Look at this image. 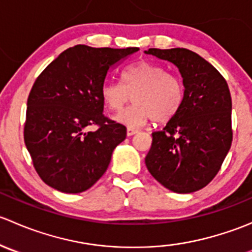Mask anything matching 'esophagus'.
Wrapping results in <instances>:
<instances>
[{
	"mask_svg": "<svg viewBox=\"0 0 252 252\" xmlns=\"http://www.w3.org/2000/svg\"><path fill=\"white\" fill-rule=\"evenodd\" d=\"M136 133H138V130H136V129H134V128L126 129V135H128V136L134 135V134H136Z\"/></svg>",
	"mask_w": 252,
	"mask_h": 252,
	"instance_id": "obj_1",
	"label": "esophagus"
}]
</instances>
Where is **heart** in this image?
<instances>
[{
  "label": "heart",
  "mask_w": 252,
  "mask_h": 252,
  "mask_svg": "<svg viewBox=\"0 0 252 252\" xmlns=\"http://www.w3.org/2000/svg\"><path fill=\"white\" fill-rule=\"evenodd\" d=\"M122 80L123 84L106 80L101 86V98L111 111H121L133 95V105L116 116L119 123L140 126L152 119L157 123H167L182 107V81L168 74L161 65L140 61L123 70Z\"/></svg>",
  "instance_id": "1"
}]
</instances>
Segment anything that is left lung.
<instances>
[{
  "instance_id": "1",
  "label": "left lung",
  "mask_w": 252,
  "mask_h": 252,
  "mask_svg": "<svg viewBox=\"0 0 252 252\" xmlns=\"http://www.w3.org/2000/svg\"><path fill=\"white\" fill-rule=\"evenodd\" d=\"M179 69L184 100L163 130L152 133L145 163L152 177L179 194L205 188L227 156L233 140L232 97L220 72L187 48L145 51Z\"/></svg>"
}]
</instances>
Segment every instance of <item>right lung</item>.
Here are the masks:
<instances>
[{"label":"right lung","instance_id":"obj_1","mask_svg":"<svg viewBox=\"0 0 252 252\" xmlns=\"http://www.w3.org/2000/svg\"><path fill=\"white\" fill-rule=\"evenodd\" d=\"M138 47L63 51L37 77L28 97L24 141L35 171L53 189L77 194L107 169L126 128L103 114L101 86L112 67ZM95 126V131H88Z\"/></svg>","mask_w":252,"mask_h":252}]
</instances>
